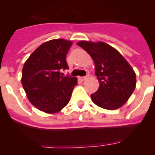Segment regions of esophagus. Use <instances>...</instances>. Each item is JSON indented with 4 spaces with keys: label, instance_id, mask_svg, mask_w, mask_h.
Here are the masks:
<instances>
[{
    "label": "esophagus",
    "instance_id": "34e87169",
    "mask_svg": "<svg viewBox=\"0 0 155 155\" xmlns=\"http://www.w3.org/2000/svg\"><path fill=\"white\" fill-rule=\"evenodd\" d=\"M87 78H88V76H84V77H81V79L82 81H84V80H86Z\"/></svg>",
    "mask_w": 155,
    "mask_h": 155
}]
</instances>
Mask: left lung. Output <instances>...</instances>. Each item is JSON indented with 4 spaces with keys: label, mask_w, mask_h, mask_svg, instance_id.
<instances>
[{
    "label": "left lung",
    "mask_w": 155,
    "mask_h": 155,
    "mask_svg": "<svg viewBox=\"0 0 155 155\" xmlns=\"http://www.w3.org/2000/svg\"><path fill=\"white\" fill-rule=\"evenodd\" d=\"M79 46L91 57L99 81L96 92L91 94L99 107L113 110L127 102L136 87V74L126 59L105 42L81 41Z\"/></svg>",
    "instance_id": "8db88e82"
}]
</instances>
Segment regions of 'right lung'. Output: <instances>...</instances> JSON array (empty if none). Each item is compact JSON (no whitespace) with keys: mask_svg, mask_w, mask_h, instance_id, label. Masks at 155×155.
Segmentation results:
<instances>
[{"mask_svg":"<svg viewBox=\"0 0 155 155\" xmlns=\"http://www.w3.org/2000/svg\"><path fill=\"white\" fill-rule=\"evenodd\" d=\"M71 41L57 39L42 43L31 53L22 69L21 84L32 105L46 113H55L68 105L76 78L62 76L69 67L66 57Z\"/></svg>","mask_w":155,"mask_h":155,"instance_id":"1","label":"right lung"}]
</instances>
